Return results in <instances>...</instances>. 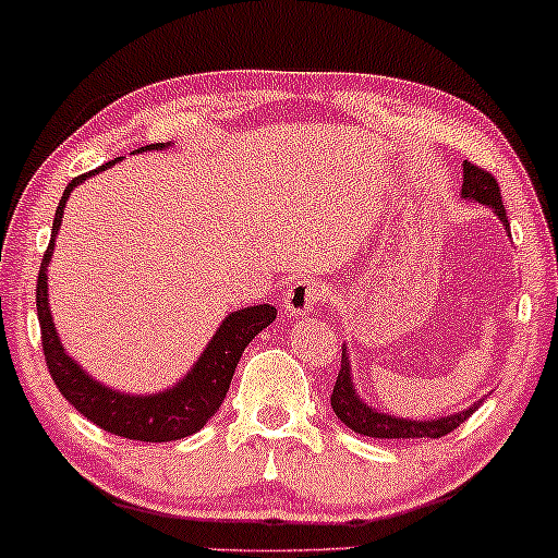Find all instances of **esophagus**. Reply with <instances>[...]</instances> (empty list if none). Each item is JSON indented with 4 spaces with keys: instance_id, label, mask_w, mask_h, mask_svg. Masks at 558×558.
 I'll use <instances>...</instances> for the list:
<instances>
[{
    "instance_id": "esophagus-1",
    "label": "esophagus",
    "mask_w": 558,
    "mask_h": 558,
    "mask_svg": "<svg viewBox=\"0 0 558 558\" xmlns=\"http://www.w3.org/2000/svg\"><path fill=\"white\" fill-rule=\"evenodd\" d=\"M325 284L315 279H296L294 284H289L284 292V300H281V307L289 317H300L313 313V310L325 300Z\"/></svg>"
}]
</instances>
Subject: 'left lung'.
Here are the masks:
<instances>
[{"instance_id": "left-lung-1", "label": "left lung", "mask_w": 558, "mask_h": 558, "mask_svg": "<svg viewBox=\"0 0 558 558\" xmlns=\"http://www.w3.org/2000/svg\"><path fill=\"white\" fill-rule=\"evenodd\" d=\"M461 197L464 199H474L480 205H487L495 209V215L500 217L505 230L510 233V222H508V213H505L502 205V194L500 186H497V179L492 177L489 171L480 169L472 161L464 163V184H461ZM330 404L332 412L338 415V421L343 425H349L353 433H361V436L368 438H440L446 433H451L453 428H459L461 423L466 421L469 415L476 410L474 402L472 408L456 412V415H446V417H433V421H410V417H395L389 412L374 410L372 404H366L361 400L356 387H353L351 379V361L349 353H345L343 345V356H341V372L336 376V387H332L330 395Z\"/></svg>"}]
</instances>
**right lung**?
I'll list each match as a JSON object with an SVG mask.
<instances>
[{"label": "right lung", "instance_id": "add662e5", "mask_svg": "<svg viewBox=\"0 0 558 558\" xmlns=\"http://www.w3.org/2000/svg\"><path fill=\"white\" fill-rule=\"evenodd\" d=\"M166 146H169V143H166ZM166 146L163 143H154V146L137 148V154H143V150H161ZM114 163H118V158H114V161H107L105 166H99V169H94L89 173L71 179V184L63 190V197L56 207L50 243L48 251L43 253L38 289H35L43 353H46L48 372L53 376L58 392L66 397L86 421L99 425V428L112 433V436L146 440V444H163V440L186 438L192 436V433L205 428L209 417L220 410L222 400H226L230 379H233L235 366L243 356L245 345H248L266 325L277 320V307L253 305L238 310V313H230L226 320H222L220 328H217L213 341L207 343V349L202 351V356L197 359V364L192 366V372L186 374L182 381H177L171 389H163V392L146 397L128 395L92 379V376L69 356L61 341H58L53 317H50L48 307V264L50 256H53L56 235L58 228H61L63 207H66L69 194L74 192V186L86 182L94 173L110 169Z\"/></svg>", "mask_w": 558, "mask_h": 558}]
</instances>
